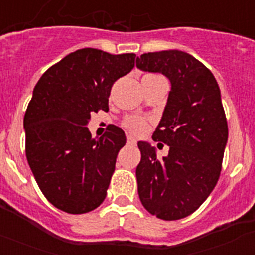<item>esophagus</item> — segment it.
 Here are the masks:
<instances>
[{"instance_id": "34e87169", "label": "esophagus", "mask_w": 255, "mask_h": 255, "mask_svg": "<svg viewBox=\"0 0 255 255\" xmlns=\"http://www.w3.org/2000/svg\"><path fill=\"white\" fill-rule=\"evenodd\" d=\"M128 144L129 145H136V140L132 136H128Z\"/></svg>"}]
</instances>
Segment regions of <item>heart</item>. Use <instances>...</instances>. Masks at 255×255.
<instances>
[{"mask_svg": "<svg viewBox=\"0 0 255 255\" xmlns=\"http://www.w3.org/2000/svg\"><path fill=\"white\" fill-rule=\"evenodd\" d=\"M121 125L124 126V129H126L129 132H131V134L140 135L145 131L148 123L144 117L131 115V116H126L123 120V123H121Z\"/></svg>", "mask_w": 255, "mask_h": 255, "instance_id": "1", "label": "heart"}]
</instances>
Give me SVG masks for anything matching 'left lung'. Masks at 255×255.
<instances>
[{"label": "left lung", "mask_w": 255, "mask_h": 255, "mask_svg": "<svg viewBox=\"0 0 255 255\" xmlns=\"http://www.w3.org/2000/svg\"><path fill=\"white\" fill-rule=\"evenodd\" d=\"M136 66L162 73L171 82L167 105L152 136L170 150L158 159L154 148L139 141L138 194L150 215L180 220L202 206L220 177L229 136L220 88L213 74L186 52L144 53Z\"/></svg>", "instance_id": "8db88e82"}]
</instances>
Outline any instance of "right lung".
Wrapping results in <instances>:
<instances>
[{"instance_id":"obj_1","label":"right lung","mask_w":255,"mask_h":255,"mask_svg":"<svg viewBox=\"0 0 255 255\" xmlns=\"http://www.w3.org/2000/svg\"><path fill=\"white\" fill-rule=\"evenodd\" d=\"M135 57L78 49L38 80L24 116L25 153L40 191L56 208L82 215L105 200L126 136L114 125L93 139L87 125L93 112L108 111L112 85L131 71Z\"/></svg>"}]
</instances>
